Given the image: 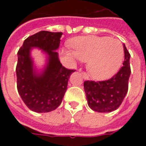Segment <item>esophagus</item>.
<instances>
[{
    "mask_svg": "<svg viewBox=\"0 0 146 146\" xmlns=\"http://www.w3.org/2000/svg\"><path fill=\"white\" fill-rule=\"evenodd\" d=\"M81 74H82V76H83V78H84V80L88 79V75H87V73H84V72H83V73H81Z\"/></svg>",
    "mask_w": 146,
    "mask_h": 146,
    "instance_id": "obj_1",
    "label": "esophagus"
}]
</instances>
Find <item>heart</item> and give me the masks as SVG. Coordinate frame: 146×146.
<instances>
[{"label": "heart", "mask_w": 146, "mask_h": 146, "mask_svg": "<svg viewBox=\"0 0 146 146\" xmlns=\"http://www.w3.org/2000/svg\"><path fill=\"white\" fill-rule=\"evenodd\" d=\"M73 52L68 55L87 62V70L95 80H107L122 64L123 48L117 39L109 36H79L70 42Z\"/></svg>", "instance_id": "1"}]
</instances>
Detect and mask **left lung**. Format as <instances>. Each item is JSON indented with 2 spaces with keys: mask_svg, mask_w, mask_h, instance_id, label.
<instances>
[{
  "mask_svg": "<svg viewBox=\"0 0 146 146\" xmlns=\"http://www.w3.org/2000/svg\"><path fill=\"white\" fill-rule=\"evenodd\" d=\"M124 62L119 72L102 81L86 80L84 88L88 106L98 113H110L119 107L128 91L131 54L123 45Z\"/></svg>",
  "mask_w": 146,
  "mask_h": 146,
  "instance_id": "obj_1",
  "label": "left lung"
}]
</instances>
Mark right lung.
Listing matches in <instances>:
<instances>
[{
  "label": "right lung",
  "instance_id": "1",
  "mask_svg": "<svg viewBox=\"0 0 146 146\" xmlns=\"http://www.w3.org/2000/svg\"><path fill=\"white\" fill-rule=\"evenodd\" d=\"M62 33L40 31L27 37L18 51L16 66L17 89L20 97L30 110L48 113L60 106L66 92L70 75L74 70L61 64L56 51ZM32 47H38L48 54V63L38 74L33 70L30 57Z\"/></svg>",
  "mask_w": 146,
  "mask_h": 146
}]
</instances>
